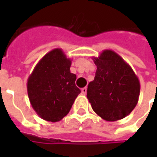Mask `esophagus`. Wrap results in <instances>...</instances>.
<instances>
[{
	"label": "esophagus",
	"instance_id": "obj_1",
	"mask_svg": "<svg viewBox=\"0 0 157 157\" xmlns=\"http://www.w3.org/2000/svg\"><path fill=\"white\" fill-rule=\"evenodd\" d=\"M81 93H82V94H86L87 93V88H86V87H84V88L81 89Z\"/></svg>",
	"mask_w": 157,
	"mask_h": 157
}]
</instances>
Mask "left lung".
I'll return each instance as SVG.
<instances>
[{
	"instance_id": "obj_1",
	"label": "left lung",
	"mask_w": 157,
	"mask_h": 157,
	"mask_svg": "<svg viewBox=\"0 0 157 157\" xmlns=\"http://www.w3.org/2000/svg\"><path fill=\"white\" fill-rule=\"evenodd\" d=\"M92 59L97 66L90 82L87 98L96 114L107 121L127 117L136 107L140 83L132 67L111 50H104Z\"/></svg>"
}]
</instances>
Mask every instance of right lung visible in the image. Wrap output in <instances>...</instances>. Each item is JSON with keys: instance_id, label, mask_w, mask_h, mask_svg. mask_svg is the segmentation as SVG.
I'll use <instances>...</instances> for the list:
<instances>
[{"instance_id": "add662e5", "label": "right lung", "mask_w": 157, "mask_h": 157, "mask_svg": "<svg viewBox=\"0 0 157 157\" xmlns=\"http://www.w3.org/2000/svg\"><path fill=\"white\" fill-rule=\"evenodd\" d=\"M71 59L62 49H54L45 54L28 79L27 88L31 105L45 121L57 122L67 115L81 93L71 73Z\"/></svg>"}]
</instances>
